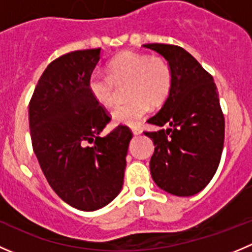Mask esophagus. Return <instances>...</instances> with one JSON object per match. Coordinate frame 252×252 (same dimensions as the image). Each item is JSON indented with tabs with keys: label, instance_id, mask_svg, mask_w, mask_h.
I'll list each match as a JSON object with an SVG mask.
<instances>
[{
	"label": "esophagus",
	"instance_id": "34e87169",
	"mask_svg": "<svg viewBox=\"0 0 252 252\" xmlns=\"http://www.w3.org/2000/svg\"><path fill=\"white\" fill-rule=\"evenodd\" d=\"M131 130H133L134 135H140V134L142 133L141 129L138 128V126H134V128H131Z\"/></svg>",
	"mask_w": 252,
	"mask_h": 252
}]
</instances>
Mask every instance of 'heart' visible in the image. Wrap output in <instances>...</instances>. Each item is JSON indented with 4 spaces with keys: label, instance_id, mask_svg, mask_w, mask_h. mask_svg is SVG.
Returning <instances> with one entry per match:
<instances>
[{
    "label": "heart",
    "instance_id": "obj_1",
    "mask_svg": "<svg viewBox=\"0 0 252 252\" xmlns=\"http://www.w3.org/2000/svg\"><path fill=\"white\" fill-rule=\"evenodd\" d=\"M108 74L94 73L89 79V89L100 105L111 107L118 98V86L128 85L126 96L130 100L112 111V118L119 124L139 123L150 105L163 103L171 90V67L158 56L126 51L111 61Z\"/></svg>",
    "mask_w": 252,
    "mask_h": 252
}]
</instances>
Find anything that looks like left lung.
I'll use <instances>...</instances> for the list:
<instances>
[{
  "instance_id": "obj_1",
  "label": "left lung",
  "mask_w": 252,
  "mask_h": 252,
  "mask_svg": "<svg viewBox=\"0 0 252 252\" xmlns=\"http://www.w3.org/2000/svg\"><path fill=\"white\" fill-rule=\"evenodd\" d=\"M171 67L169 95L150 124L166 129L145 131L155 145L150 171L157 187L175 196H191L210 183L224 142V116L212 75L184 48L146 44Z\"/></svg>"
}]
</instances>
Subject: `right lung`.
I'll return each instance as SVG.
<instances>
[{"label":"right lung","instance_id":"add662e5","mask_svg":"<svg viewBox=\"0 0 252 252\" xmlns=\"http://www.w3.org/2000/svg\"><path fill=\"white\" fill-rule=\"evenodd\" d=\"M101 48L52 61L29 103L32 150L53 191L80 211H96L121 192L133 133L118 126L100 136L111 117L94 98L89 79Z\"/></svg>","mask_w":252,"mask_h":252}]
</instances>
